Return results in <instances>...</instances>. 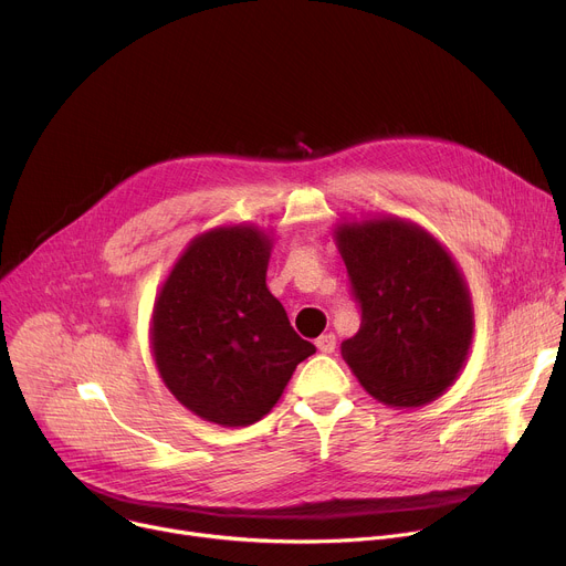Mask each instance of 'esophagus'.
<instances>
[{"label": "esophagus", "instance_id": "1", "mask_svg": "<svg viewBox=\"0 0 566 566\" xmlns=\"http://www.w3.org/2000/svg\"><path fill=\"white\" fill-rule=\"evenodd\" d=\"M315 347H317L322 354H334V349H336V336H334V334H322V336L315 340Z\"/></svg>", "mask_w": 566, "mask_h": 566}]
</instances>
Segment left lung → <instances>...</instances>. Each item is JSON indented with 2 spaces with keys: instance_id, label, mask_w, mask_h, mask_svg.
Segmentation results:
<instances>
[{
  "instance_id": "obj_1",
  "label": "left lung",
  "mask_w": 566,
  "mask_h": 566,
  "mask_svg": "<svg viewBox=\"0 0 566 566\" xmlns=\"http://www.w3.org/2000/svg\"><path fill=\"white\" fill-rule=\"evenodd\" d=\"M336 239L360 306L358 334L340 345L345 363L385 406H426L454 382L472 345L457 264L430 232L391 217L343 223Z\"/></svg>"
}]
</instances>
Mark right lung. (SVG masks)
I'll return each mask as SVG.
<instances>
[{"instance_id":"1","label":"right lung","mask_w":566,"mask_h":566,"mask_svg":"<svg viewBox=\"0 0 566 566\" xmlns=\"http://www.w3.org/2000/svg\"><path fill=\"white\" fill-rule=\"evenodd\" d=\"M269 258L262 230L214 228L186 249L154 304L160 378L181 406L217 426L260 421L315 354L266 286Z\"/></svg>"}]
</instances>
